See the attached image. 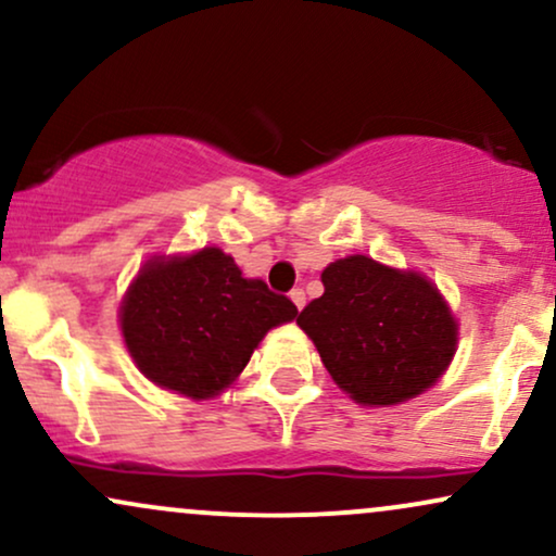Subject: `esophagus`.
Returning <instances> with one entry per match:
<instances>
[{
  "label": "esophagus",
  "mask_w": 556,
  "mask_h": 556,
  "mask_svg": "<svg viewBox=\"0 0 556 556\" xmlns=\"http://www.w3.org/2000/svg\"><path fill=\"white\" fill-rule=\"evenodd\" d=\"M290 300L298 305V308H303V305H305V292L300 290V287H295V290L290 292Z\"/></svg>",
  "instance_id": "34e87169"
}]
</instances>
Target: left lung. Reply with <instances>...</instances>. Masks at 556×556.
<instances>
[{
    "label": "left lung",
    "instance_id": "8db88e82",
    "mask_svg": "<svg viewBox=\"0 0 556 556\" xmlns=\"http://www.w3.org/2000/svg\"><path fill=\"white\" fill-rule=\"evenodd\" d=\"M321 282L298 327L342 392L384 407L437 384L457 350V321L437 285L368 256L334 261Z\"/></svg>",
    "mask_w": 556,
    "mask_h": 556
}]
</instances>
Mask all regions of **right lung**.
I'll return each instance as SVG.
<instances>
[{
    "label": "right lung",
    "mask_w": 556,
    "mask_h": 556,
    "mask_svg": "<svg viewBox=\"0 0 556 556\" xmlns=\"http://www.w3.org/2000/svg\"><path fill=\"white\" fill-rule=\"evenodd\" d=\"M295 316L290 298L242 277L219 248L146 261L119 305V327L140 374L190 400L216 397L266 331Z\"/></svg>",
    "instance_id": "right-lung-1"
}]
</instances>
